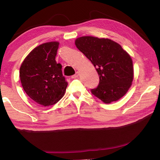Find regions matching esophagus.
Segmentation results:
<instances>
[{
	"mask_svg": "<svg viewBox=\"0 0 160 160\" xmlns=\"http://www.w3.org/2000/svg\"><path fill=\"white\" fill-rule=\"evenodd\" d=\"M78 76H79V72H75V74L72 75V76L71 78H72V79H75V78H78Z\"/></svg>",
	"mask_w": 160,
	"mask_h": 160,
	"instance_id": "esophagus-1",
	"label": "esophagus"
}]
</instances>
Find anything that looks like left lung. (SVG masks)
<instances>
[{
	"mask_svg": "<svg viewBox=\"0 0 160 160\" xmlns=\"http://www.w3.org/2000/svg\"><path fill=\"white\" fill-rule=\"evenodd\" d=\"M75 44L99 75V85L91 92L105 104L125 95L133 80V67L131 57L121 46L109 39L91 36L78 38Z\"/></svg>",
	"mask_w": 160,
	"mask_h": 160,
	"instance_id": "1",
	"label": "left lung"
}]
</instances>
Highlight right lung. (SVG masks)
<instances>
[{"label":"right lung","mask_w":160,"mask_h":160,"mask_svg":"<svg viewBox=\"0 0 160 160\" xmlns=\"http://www.w3.org/2000/svg\"><path fill=\"white\" fill-rule=\"evenodd\" d=\"M59 43L50 42L34 48L21 64L20 78L30 98L42 106L55 104L63 97L68 82L62 66L55 60Z\"/></svg>","instance_id":"right-lung-1"}]
</instances>
